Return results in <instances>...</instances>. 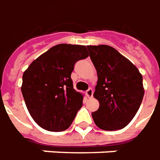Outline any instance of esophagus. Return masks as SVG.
Here are the masks:
<instances>
[{
  "label": "esophagus",
  "mask_w": 160,
  "mask_h": 160,
  "mask_svg": "<svg viewBox=\"0 0 160 160\" xmlns=\"http://www.w3.org/2000/svg\"><path fill=\"white\" fill-rule=\"evenodd\" d=\"M93 93H94L93 89H91V88H89V89L86 91V95H87V96H88L89 98H91L93 96Z\"/></svg>",
  "instance_id": "obj_1"
}]
</instances>
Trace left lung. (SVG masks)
I'll return each mask as SVG.
<instances>
[{"instance_id":"obj_1","label":"left lung","mask_w":160,"mask_h":160,"mask_svg":"<svg viewBox=\"0 0 160 160\" xmlns=\"http://www.w3.org/2000/svg\"><path fill=\"white\" fill-rule=\"evenodd\" d=\"M87 48L98 78L94 97L100 106L92 113L93 120L103 130L123 128L134 117L143 99L142 76L134 64L111 46Z\"/></svg>"}]
</instances>
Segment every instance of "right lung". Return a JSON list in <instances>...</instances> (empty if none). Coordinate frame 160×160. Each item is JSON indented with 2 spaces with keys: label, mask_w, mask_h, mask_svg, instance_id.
I'll list each match as a JSON object with an SVG mask.
<instances>
[{
  "label": "right lung",
  "mask_w": 160,
  "mask_h": 160,
  "mask_svg": "<svg viewBox=\"0 0 160 160\" xmlns=\"http://www.w3.org/2000/svg\"><path fill=\"white\" fill-rule=\"evenodd\" d=\"M89 57L85 46L59 44L43 53L25 71L21 92L32 118L52 132L67 129L82 108L71 72L78 60Z\"/></svg>",
  "instance_id": "right-lung-1"
}]
</instances>
